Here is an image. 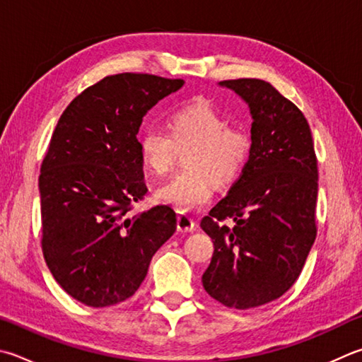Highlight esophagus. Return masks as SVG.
I'll list each match as a JSON object with an SVG mask.
<instances>
[{
    "label": "esophagus",
    "mask_w": 362,
    "mask_h": 362,
    "mask_svg": "<svg viewBox=\"0 0 362 362\" xmlns=\"http://www.w3.org/2000/svg\"><path fill=\"white\" fill-rule=\"evenodd\" d=\"M196 223L192 216L187 214L177 215V231L179 233H193Z\"/></svg>",
    "instance_id": "obj_1"
}]
</instances>
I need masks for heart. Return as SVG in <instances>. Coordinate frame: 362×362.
Returning a JSON list of instances; mask_svg holds the SVG:
<instances>
[{
	"label": "heart",
	"instance_id": "obj_1",
	"mask_svg": "<svg viewBox=\"0 0 362 362\" xmlns=\"http://www.w3.org/2000/svg\"><path fill=\"white\" fill-rule=\"evenodd\" d=\"M168 128L148 127L137 137L141 158L155 175L169 173L179 148L185 155L183 173L174 175L156 196L179 212L206 206L216 187H229L239 180L253 152V139L247 129L229 127V118L207 101H196L174 110Z\"/></svg>",
	"mask_w": 362,
	"mask_h": 362
}]
</instances>
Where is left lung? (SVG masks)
Returning <instances> with one entry per match:
<instances>
[{"label": "left lung", "instance_id": "8db88e82", "mask_svg": "<svg viewBox=\"0 0 362 362\" xmlns=\"http://www.w3.org/2000/svg\"><path fill=\"white\" fill-rule=\"evenodd\" d=\"M220 85L248 104L253 152L239 180L201 220L214 240L202 285L223 305L245 310L279 299L302 272L317 238L318 163L307 118L271 83Z\"/></svg>", "mask_w": 362, "mask_h": 362}]
</instances>
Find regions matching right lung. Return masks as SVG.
<instances>
[{
    "label": "right lung",
    "mask_w": 362,
    "mask_h": 362,
    "mask_svg": "<svg viewBox=\"0 0 362 362\" xmlns=\"http://www.w3.org/2000/svg\"><path fill=\"white\" fill-rule=\"evenodd\" d=\"M183 83L107 76L77 95L57 123L39 175L41 245L58 285L85 305L131 298L175 233L169 206L133 212L147 193L136 136L144 115Z\"/></svg>",
    "instance_id": "obj_1"
}]
</instances>
